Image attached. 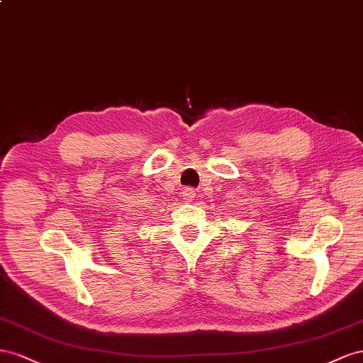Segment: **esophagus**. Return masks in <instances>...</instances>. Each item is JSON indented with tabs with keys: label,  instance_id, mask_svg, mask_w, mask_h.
<instances>
[{
	"label": "esophagus",
	"instance_id": "esophagus-1",
	"mask_svg": "<svg viewBox=\"0 0 363 363\" xmlns=\"http://www.w3.org/2000/svg\"><path fill=\"white\" fill-rule=\"evenodd\" d=\"M196 198V191H194V189H185L184 191H182V199L185 201V202H191L193 199Z\"/></svg>",
	"mask_w": 363,
	"mask_h": 363
}]
</instances>
